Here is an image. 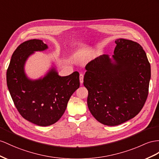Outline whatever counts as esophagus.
Here are the masks:
<instances>
[{
    "mask_svg": "<svg viewBox=\"0 0 159 159\" xmlns=\"http://www.w3.org/2000/svg\"><path fill=\"white\" fill-rule=\"evenodd\" d=\"M79 79H80V83L82 84L83 83V79H84V75L83 74H80V75Z\"/></svg>",
    "mask_w": 159,
    "mask_h": 159,
    "instance_id": "esophagus-1",
    "label": "esophagus"
}]
</instances>
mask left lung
Wrapping results in <instances>:
<instances>
[{
    "mask_svg": "<svg viewBox=\"0 0 159 159\" xmlns=\"http://www.w3.org/2000/svg\"><path fill=\"white\" fill-rule=\"evenodd\" d=\"M113 60L97 57L85 67L89 111L100 123L114 126L138 114L147 99L150 64L139 43L117 39Z\"/></svg>",
    "mask_w": 159,
    "mask_h": 159,
    "instance_id": "left-lung-1",
    "label": "left lung"
}]
</instances>
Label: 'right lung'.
Wrapping results in <instances>:
<instances>
[{
    "mask_svg": "<svg viewBox=\"0 0 159 159\" xmlns=\"http://www.w3.org/2000/svg\"><path fill=\"white\" fill-rule=\"evenodd\" d=\"M48 46L40 39L20 44L12 55L7 72V83L16 108L21 116L40 126L54 124L62 116L70 97L79 88V73L58 75L53 67L43 78L31 80L24 66L35 52L44 51Z\"/></svg>",
    "mask_w": 159,
    "mask_h": 159,
    "instance_id": "add662e5",
    "label": "right lung"
}]
</instances>
